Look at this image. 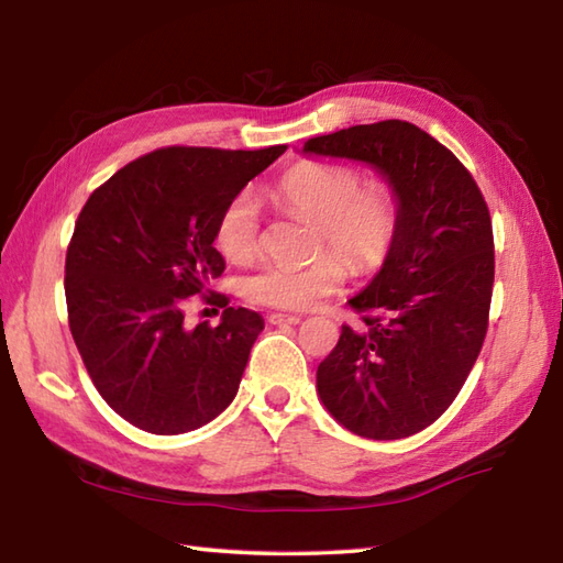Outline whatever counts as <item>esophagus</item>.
I'll list each match as a JSON object with an SVG mask.
<instances>
[{"label": "esophagus", "mask_w": 563, "mask_h": 563, "mask_svg": "<svg viewBox=\"0 0 563 563\" xmlns=\"http://www.w3.org/2000/svg\"><path fill=\"white\" fill-rule=\"evenodd\" d=\"M268 321H271V324H300V317H297V314H283V312H271Z\"/></svg>", "instance_id": "esophagus-1"}]
</instances>
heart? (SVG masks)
Returning a JSON list of instances; mask_svg holds the SVG:
<instances>
[{"label": "heart", "mask_w": 563, "mask_h": 563, "mask_svg": "<svg viewBox=\"0 0 563 563\" xmlns=\"http://www.w3.org/2000/svg\"><path fill=\"white\" fill-rule=\"evenodd\" d=\"M271 196L283 212L314 222L307 266L261 263L239 275L236 292L251 305L307 309L336 292L346 266L355 273L379 268L399 230V206L387 184H363L349 164L300 162L275 181ZM214 246L227 261L242 263L261 246V212L254 196L236 194L214 224ZM336 250L342 262L331 255Z\"/></svg>", "instance_id": "b5f03b06"}]
</instances>
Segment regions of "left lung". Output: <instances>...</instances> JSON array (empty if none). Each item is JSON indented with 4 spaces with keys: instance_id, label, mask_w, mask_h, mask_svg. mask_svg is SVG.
<instances>
[{
    "instance_id": "left-lung-1",
    "label": "left lung",
    "mask_w": 563,
    "mask_h": 563,
    "mask_svg": "<svg viewBox=\"0 0 563 563\" xmlns=\"http://www.w3.org/2000/svg\"><path fill=\"white\" fill-rule=\"evenodd\" d=\"M387 178L399 230L382 271L349 305L361 329L317 367L327 411L351 433L399 440L448 411L479 357L494 292V230L479 186L454 154L406 121L353 125L305 142Z\"/></svg>"
}]
</instances>
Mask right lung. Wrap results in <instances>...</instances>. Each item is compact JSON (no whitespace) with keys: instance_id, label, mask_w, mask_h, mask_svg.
Here are the masks:
<instances>
[{"instance_id":"obj_1","label":"right lung","mask_w":563,"mask_h":563,"mask_svg":"<svg viewBox=\"0 0 563 563\" xmlns=\"http://www.w3.org/2000/svg\"><path fill=\"white\" fill-rule=\"evenodd\" d=\"M288 150L164 147L125 164L81 208L65 261L71 339L103 401L154 435L210 423L232 404L263 319L227 307L184 327L188 297L220 278L222 208Z\"/></svg>"}]
</instances>
